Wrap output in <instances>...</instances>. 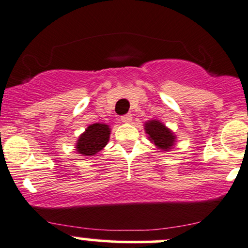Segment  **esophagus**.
Returning <instances> with one entry per match:
<instances>
[{"mask_svg": "<svg viewBox=\"0 0 248 248\" xmlns=\"http://www.w3.org/2000/svg\"><path fill=\"white\" fill-rule=\"evenodd\" d=\"M121 121L123 122V123H130V122L132 121V115H131V113H126V115H123L121 117Z\"/></svg>", "mask_w": 248, "mask_h": 248, "instance_id": "34e87169", "label": "esophagus"}]
</instances>
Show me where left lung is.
<instances>
[{
    "mask_svg": "<svg viewBox=\"0 0 248 248\" xmlns=\"http://www.w3.org/2000/svg\"><path fill=\"white\" fill-rule=\"evenodd\" d=\"M145 132L148 135L150 141H152L159 150L170 151L175 144L176 137L174 133L156 119L145 123Z\"/></svg>",
    "mask_w": 248,
    "mask_h": 248,
    "instance_id": "left-lung-1",
    "label": "left lung"
}]
</instances>
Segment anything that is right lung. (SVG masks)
Wrapping results in <instances>:
<instances>
[{
	"label": "right lung",
	"instance_id": "obj_1",
	"mask_svg": "<svg viewBox=\"0 0 248 248\" xmlns=\"http://www.w3.org/2000/svg\"><path fill=\"white\" fill-rule=\"evenodd\" d=\"M110 138L109 125L95 123L89 125L87 130L78 137L77 151L78 154L92 156L106 147Z\"/></svg>",
	"mask_w": 248,
	"mask_h": 248
}]
</instances>
